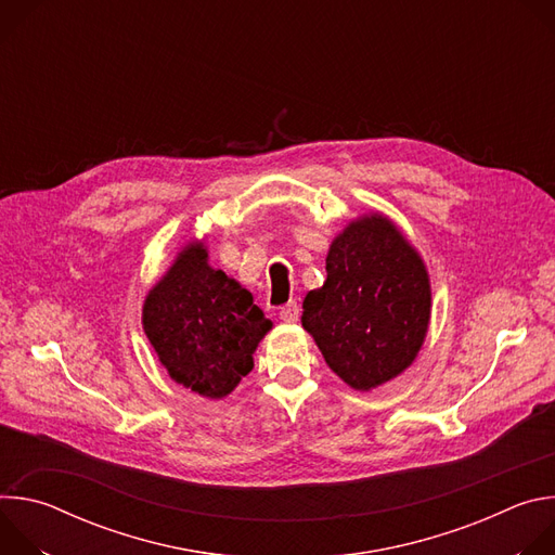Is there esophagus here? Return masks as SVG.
Segmentation results:
<instances>
[{"instance_id":"obj_1","label":"esophagus","mask_w":555,"mask_h":555,"mask_svg":"<svg viewBox=\"0 0 555 555\" xmlns=\"http://www.w3.org/2000/svg\"><path fill=\"white\" fill-rule=\"evenodd\" d=\"M298 313H300V309H298V302H296V300H289V302L283 305L281 311H279L283 323H296V321H298Z\"/></svg>"}]
</instances>
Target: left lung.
Returning a JSON list of instances; mask_svg holds the SVG:
<instances>
[{
	"label": "left lung",
	"instance_id": "left-lung-1",
	"mask_svg": "<svg viewBox=\"0 0 555 555\" xmlns=\"http://www.w3.org/2000/svg\"><path fill=\"white\" fill-rule=\"evenodd\" d=\"M327 281L302 300V327L330 369L358 390L400 375L430 321V283L420 255L386 217L347 225L327 255Z\"/></svg>",
	"mask_w": 555,
	"mask_h": 555
}]
</instances>
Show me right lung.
Listing matches in <instances>:
<instances>
[{"mask_svg":"<svg viewBox=\"0 0 555 555\" xmlns=\"http://www.w3.org/2000/svg\"><path fill=\"white\" fill-rule=\"evenodd\" d=\"M202 244L184 248L142 309V325L169 375L219 400L253 371V353L272 323L253 294L212 270Z\"/></svg>","mask_w":555,"mask_h":555,"instance_id":"right-lung-1","label":"right lung"}]
</instances>
